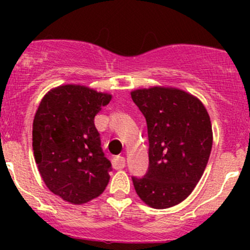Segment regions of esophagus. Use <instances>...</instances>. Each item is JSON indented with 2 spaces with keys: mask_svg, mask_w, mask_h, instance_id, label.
I'll return each mask as SVG.
<instances>
[{
  "mask_svg": "<svg viewBox=\"0 0 250 250\" xmlns=\"http://www.w3.org/2000/svg\"><path fill=\"white\" fill-rule=\"evenodd\" d=\"M125 166V158L122 156H116L112 158V167L115 169H122Z\"/></svg>",
  "mask_w": 250,
  "mask_h": 250,
  "instance_id": "esophagus-1",
  "label": "esophagus"
}]
</instances>
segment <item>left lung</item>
<instances>
[{"mask_svg": "<svg viewBox=\"0 0 250 250\" xmlns=\"http://www.w3.org/2000/svg\"><path fill=\"white\" fill-rule=\"evenodd\" d=\"M147 125L148 168L132 176L138 196L156 209L183 202L206 169L213 145L208 112L197 98L175 88L132 92Z\"/></svg>", "mask_w": 250, "mask_h": 250, "instance_id": "1", "label": "left lung"}]
</instances>
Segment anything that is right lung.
Wrapping results in <instances>:
<instances>
[{"label": "right lung", "instance_id": "1", "mask_svg": "<svg viewBox=\"0 0 250 250\" xmlns=\"http://www.w3.org/2000/svg\"><path fill=\"white\" fill-rule=\"evenodd\" d=\"M111 95L83 85H60L48 92L32 125V147L47 188L70 203L102 195L111 162L102 148L94 117Z\"/></svg>", "mask_w": 250, "mask_h": 250}]
</instances>
